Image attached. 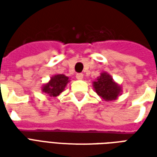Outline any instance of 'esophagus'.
Here are the masks:
<instances>
[{
    "mask_svg": "<svg viewBox=\"0 0 157 157\" xmlns=\"http://www.w3.org/2000/svg\"><path fill=\"white\" fill-rule=\"evenodd\" d=\"M75 77L77 80H82L83 79V74L82 73H77L76 75H75Z\"/></svg>",
    "mask_w": 157,
    "mask_h": 157,
    "instance_id": "34e87169",
    "label": "esophagus"
}]
</instances>
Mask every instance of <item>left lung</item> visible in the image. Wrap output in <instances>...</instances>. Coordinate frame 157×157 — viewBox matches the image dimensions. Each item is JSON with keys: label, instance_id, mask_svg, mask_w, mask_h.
I'll return each instance as SVG.
<instances>
[{"label": "left lung", "instance_id": "1", "mask_svg": "<svg viewBox=\"0 0 157 157\" xmlns=\"http://www.w3.org/2000/svg\"><path fill=\"white\" fill-rule=\"evenodd\" d=\"M93 87L98 95L105 101L115 100L122 92L121 86L113 82L112 76L107 72L101 73L96 82H93Z\"/></svg>", "mask_w": 157, "mask_h": 157}]
</instances>
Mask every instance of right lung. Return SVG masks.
I'll return each instance as SVG.
<instances>
[{"instance_id": "right-lung-1", "label": "right lung", "mask_w": 157, "mask_h": 157, "mask_svg": "<svg viewBox=\"0 0 157 157\" xmlns=\"http://www.w3.org/2000/svg\"><path fill=\"white\" fill-rule=\"evenodd\" d=\"M70 82L69 77L65 76V75L59 74L52 76L50 81L43 86L42 91L49 97H57L65 90L67 83Z\"/></svg>"}]
</instances>
